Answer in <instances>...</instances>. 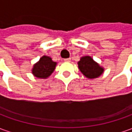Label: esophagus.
Masks as SVG:
<instances>
[{
    "mask_svg": "<svg viewBox=\"0 0 132 132\" xmlns=\"http://www.w3.org/2000/svg\"><path fill=\"white\" fill-rule=\"evenodd\" d=\"M65 62H70V60H71V58H67V59H64V60Z\"/></svg>",
    "mask_w": 132,
    "mask_h": 132,
    "instance_id": "esophagus-1",
    "label": "esophagus"
}]
</instances>
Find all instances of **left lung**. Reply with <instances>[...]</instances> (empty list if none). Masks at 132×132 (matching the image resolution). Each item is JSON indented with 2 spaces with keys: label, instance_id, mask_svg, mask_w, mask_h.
<instances>
[{
  "label": "left lung",
  "instance_id": "1",
  "mask_svg": "<svg viewBox=\"0 0 132 132\" xmlns=\"http://www.w3.org/2000/svg\"><path fill=\"white\" fill-rule=\"evenodd\" d=\"M78 64L80 72L88 78H98L103 72V69L89 56L82 57Z\"/></svg>",
  "mask_w": 132,
  "mask_h": 132
}]
</instances>
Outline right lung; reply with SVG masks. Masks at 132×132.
<instances>
[{
	"label": "right lung",
	"mask_w": 132,
	"mask_h": 132,
	"mask_svg": "<svg viewBox=\"0 0 132 132\" xmlns=\"http://www.w3.org/2000/svg\"><path fill=\"white\" fill-rule=\"evenodd\" d=\"M56 64L50 57L43 56L37 64L34 65L32 73L37 78H47L54 72Z\"/></svg>",
	"instance_id": "right-lung-1"
}]
</instances>
